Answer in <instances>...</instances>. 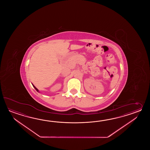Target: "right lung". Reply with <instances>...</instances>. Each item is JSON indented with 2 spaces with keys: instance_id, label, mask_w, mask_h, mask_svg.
Instances as JSON below:
<instances>
[{
  "instance_id": "add662e5",
  "label": "right lung",
  "mask_w": 150,
  "mask_h": 150,
  "mask_svg": "<svg viewBox=\"0 0 150 150\" xmlns=\"http://www.w3.org/2000/svg\"><path fill=\"white\" fill-rule=\"evenodd\" d=\"M32 85H33V87H34L35 88V89H36V91H37V92H38V91H38V88H36V87H35V86H34V85H33V83H32Z\"/></svg>"
}]
</instances>
